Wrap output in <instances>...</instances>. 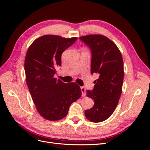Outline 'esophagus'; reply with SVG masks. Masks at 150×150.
Here are the masks:
<instances>
[{
    "mask_svg": "<svg viewBox=\"0 0 150 150\" xmlns=\"http://www.w3.org/2000/svg\"><path fill=\"white\" fill-rule=\"evenodd\" d=\"M81 92H82V96H86V89L84 87H81Z\"/></svg>",
    "mask_w": 150,
    "mask_h": 150,
    "instance_id": "1",
    "label": "esophagus"
}]
</instances>
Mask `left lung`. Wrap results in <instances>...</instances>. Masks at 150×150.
Returning <instances> with one entry per match:
<instances>
[{"label":"left lung","mask_w":150,"mask_h":150,"mask_svg":"<svg viewBox=\"0 0 150 150\" xmlns=\"http://www.w3.org/2000/svg\"><path fill=\"white\" fill-rule=\"evenodd\" d=\"M79 39L91 50V74H99L93 90L86 91L94 104L85 111V116L90 121L102 122L111 116L118 104L124 78L123 60L118 47L106 36L91 34Z\"/></svg>","instance_id":"1"}]
</instances>
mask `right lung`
<instances>
[{
  "label": "right lung",
  "instance_id": "1",
  "mask_svg": "<svg viewBox=\"0 0 150 150\" xmlns=\"http://www.w3.org/2000/svg\"><path fill=\"white\" fill-rule=\"evenodd\" d=\"M78 38L44 35L31 44L27 51L24 69L26 83L36 110L44 118L60 120L67 115L71 104L81 96L76 83H64L54 78L61 66V55Z\"/></svg>",
  "mask_w": 150,
  "mask_h": 150
}]
</instances>
